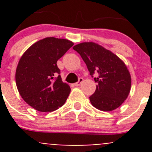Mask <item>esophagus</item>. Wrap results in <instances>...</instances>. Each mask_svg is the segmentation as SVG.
Segmentation results:
<instances>
[{"label":"esophagus","mask_w":152,"mask_h":152,"mask_svg":"<svg viewBox=\"0 0 152 152\" xmlns=\"http://www.w3.org/2000/svg\"><path fill=\"white\" fill-rule=\"evenodd\" d=\"M83 81H84V79H82V78H79V81H78L76 83L74 84V86H76V87H77V86H79L81 85V84L82 83V82H83Z\"/></svg>","instance_id":"esophagus-1"}]
</instances>
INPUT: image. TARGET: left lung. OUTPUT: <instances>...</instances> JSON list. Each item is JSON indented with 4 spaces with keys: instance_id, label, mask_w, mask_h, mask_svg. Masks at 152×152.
I'll use <instances>...</instances> for the list:
<instances>
[{
    "instance_id": "obj_1",
    "label": "left lung",
    "mask_w": 152,
    "mask_h": 152,
    "mask_svg": "<svg viewBox=\"0 0 152 152\" xmlns=\"http://www.w3.org/2000/svg\"><path fill=\"white\" fill-rule=\"evenodd\" d=\"M85 62L92 77L99 76L95 93L90 97L92 105L102 111L115 110L127 99L131 90V76L125 63L115 53L93 42L79 43L73 47Z\"/></svg>"
}]
</instances>
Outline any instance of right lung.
Wrapping results in <instances>:
<instances>
[{
    "instance_id": "obj_1",
    "label": "right lung",
    "mask_w": 152,
    "mask_h": 152,
    "mask_svg": "<svg viewBox=\"0 0 152 152\" xmlns=\"http://www.w3.org/2000/svg\"><path fill=\"white\" fill-rule=\"evenodd\" d=\"M73 45L66 39L44 38L20 59L15 73L17 87L23 99L36 110L54 111L66 102L70 87L62 82L56 62Z\"/></svg>"
}]
</instances>
